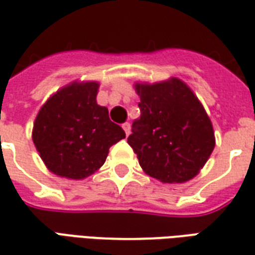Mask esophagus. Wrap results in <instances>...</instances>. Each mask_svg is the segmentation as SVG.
Wrapping results in <instances>:
<instances>
[{"label": "esophagus", "mask_w": 255, "mask_h": 255, "mask_svg": "<svg viewBox=\"0 0 255 255\" xmlns=\"http://www.w3.org/2000/svg\"><path fill=\"white\" fill-rule=\"evenodd\" d=\"M122 127H123V129H124V132H126V135H129V133H131V124L129 123H124L123 126H122Z\"/></svg>", "instance_id": "1"}]
</instances>
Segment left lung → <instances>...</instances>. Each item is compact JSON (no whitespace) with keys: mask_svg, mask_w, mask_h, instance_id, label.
<instances>
[{"mask_svg":"<svg viewBox=\"0 0 255 255\" xmlns=\"http://www.w3.org/2000/svg\"><path fill=\"white\" fill-rule=\"evenodd\" d=\"M140 118L128 144L140 167L161 182H185L200 172L214 149V131L205 108L182 81L136 83Z\"/></svg>","mask_w":255,"mask_h":255,"instance_id":"8db88e82","label":"left lung"}]
</instances>
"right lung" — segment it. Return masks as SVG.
Returning a JSON list of instances; mask_svg holds the SVG:
<instances>
[{
  "label": "right lung",
  "mask_w": 255,
  "mask_h": 255,
  "mask_svg": "<svg viewBox=\"0 0 255 255\" xmlns=\"http://www.w3.org/2000/svg\"><path fill=\"white\" fill-rule=\"evenodd\" d=\"M98 82H73L58 90L38 112L34 145L50 172L82 180L99 169L108 149L126 137L108 110L96 103Z\"/></svg>",
  "instance_id": "1"
}]
</instances>
